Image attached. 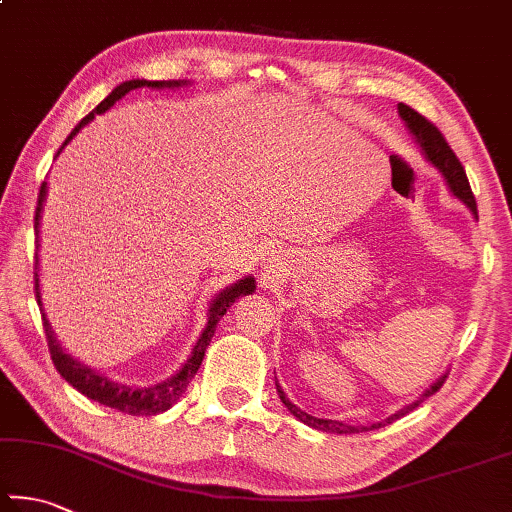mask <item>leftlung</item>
Returning a JSON list of instances; mask_svg holds the SVG:
<instances>
[{"mask_svg":"<svg viewBox=\"0 0 512 512\" xmlns=\"http://www.w3.org/2000/svg\"><path fill=\"white\" fill-rule=\"evenodd\" d=\"M398 114H401V118L405 120L407 129H410L412 136L416 138V143L421 145V150L425 154V159L430 161L436 170H439L443 174L445 183H448L450 192L457 197L461 203H466V208L472 212V215L477 217V201H475V194H472L470 190V183H468V176H466V170H463V165L459 163L457 154H454L450 150L448 141H445L443 134L436 129L430 120H427L425 116L418 114V111H414L412 107L403 105V102H398ZM445 378H448V374H443L441 378H436L434 383L425 389V392L416 398L414 403L405 405L403 410H398L396 414L387 416L385 421H378V423H371V425H347L342 421H331V418H315L311 414L302 412L300 407H297L291 398L286 396L284 389L280 387V383H277L275 378V387H277V394H280V401L286 405V410L291 412L297 421H302L304 425L309 427H315V430H322V432H333V434H356V432H369V430H378V427H383L387 423L396 421V418L405 416L407 412H412L414 407L421 405L425 398H430L434 392H439L441 385L445 383Z\"/></svg>","mask_w":512,"mask_h":512,"instance_id":"8db88e82","label":"left lung"}]
</instances>
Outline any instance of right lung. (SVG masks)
Here are the masks:
<instances>
[{"instance_id":"obj_1","label":"right lung","mask_w":512,"mask_h":512,"mask_svg":"<svg viewBox=\"0 0 512 512\" xmlns=\"http://www.w3.org/2000/svg\"><path fill=\"white\" fill-rule=\"evenodd\" d=\"M183 85H188V82H183V80H127V82H120V85L114 91H111V94L105 100H102L89 116L80 120L76 129H73V132L67 136V141L62 143L58 154L64 150V145H67L71 138L80 132L82 127L94 120L96 114H105L109 107H114L116 100L127 96L129 91L141 89V87L176 89V87H183ZM58 154H55V156H58ZM44 201H46V181L42 183L40 194H37V208H35L37 246H40V219H42ZM37 271H40V257L35 255V297H37V304H40V311H42L46 340H49V351H51L55 369L60 371V376L67 380L69 385L76 387L80 394H85L87 398H91V401H96L100 405H107V407H114V410H120L125 414H132V416H154V414H161L165 410H170V407L183 396L185 389H188L194 374L199 371L201 360H203V356H206V349H208L210 340L217 331V322L224 318L226 311L230 309L232 304H235L237 297L255 293V277L253 275L241 277V280H237L235 284L226 286L224 291H221L215 297V300L210 302L206 329L201 331L199 340L194 342V347L190 351L188 360L183 362V367L176 371L174 376L163 380V383H156V385H150V387H129V385H123V383H116V380H109L107 376H102L100 371H96V369L82 365L80 360H76L71 356V353L62 349L60 340L55 338V331H53L51 322L44 313L42 293H40V273H37Z\"/></svg>"}]
</instances>
